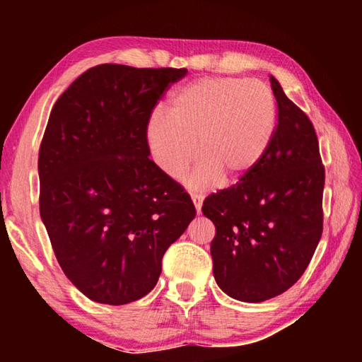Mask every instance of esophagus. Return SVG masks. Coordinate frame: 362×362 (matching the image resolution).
Instances as JSON below:
<instances>
[{
	"instance_id": "obj_1",
	"label": "esophagus",
	"mask_w": 362,
	"mask_h": 362,
	"mask_svg": "<svg viewBox=\"0 0 362 362\" xmlns=\"http://www.w3.org/2000/svg\"><path fill=\"white\" fill-rule=\"evenodd\" d=\"M192 201H193V204L196 207V211H198V214H199L201 212V206H203V196L192 193Z\"/></svg>"
}]
</instances>
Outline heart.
Listing matches in <instances>:
<instances>
[{
	"mask_svg": "<svg viewBox=\"0 0 362 362\" xmlns=\"http://www.w3.org/2000/svg\"><path fill=\"white\" fill-rule=\"evenodd\" d=\"M276 129V102L259 79L203 78L174 94L169 115L158 112L146 126V145L156 166L177 177L198 156L187 179L192 188L238 182L262 161Z\"/></svg>",
	"mask_w": 362,
	"mask_h": 362,
	"instance_id": "b5f03b06",
	"label": "heart"
}]
</instances>
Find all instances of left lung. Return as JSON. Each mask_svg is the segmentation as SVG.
I'll return each instance as SVG.
<instances>
[{
    "label": "left lung",
    "instance_id": "1",
    "mask_svg": "<svg viewBox=\"0 0 362 362\" xmlns=\"http://www.w3.org/2000/svg\"><path fill=\"white\" fill-rule=\"evenodd\" d=\"M278 124L252 173L207 196L203 214L216 225L214 278L241 302L259 303L297 283L322 235L324 166L308 116L269 76Z\"/></svg>",
    "mask_w": 362,
    "mask_h": 362
}]
</instances>
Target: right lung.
<instances>
[{
  "instance_id": "1",
  "label": "right lung",
  "mask_w": 362,
  "mask_h": 362,
  "mask_svg": "<svg viewBox=\"0 0 362 362\" xmlns=\"http://www.w3.org/2000/svg\"><path fill=\"white\" fill-rule=\"evenodd\" d=\"M187 69L103 64L54 103L38 156L40 214L60 268L97 303L146 296L163 255L196 216L148 158L153 108Z\"/></svg>"
}]
</instances>
